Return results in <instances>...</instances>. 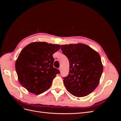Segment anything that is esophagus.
<instances>
[{"mask_svg": "<svg viewBox=\"0 0 121 121\" xmlns=\"http://www.w3.org/2000/svg\"><path fill=\"white\" fill-rule=\"evenodd\" d=\"M59 70H60V71L61 72V68H59Z\"/></svg>", "mask_w": 121, "mask_h": 121, "instance_id": "34e87169", "label": "esophagus"}]
</instances>
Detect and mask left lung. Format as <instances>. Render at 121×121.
I'll use <instances>...</instances> for the list:
<instances>
[{
  "mask_svg": "<svg viewBox=\"0 0 121 121\" xmlns=\"http://www.w3.org/2000/svg\"><path fill=\"white\" fill-rule=\"evenodd\" d=\"M69 64L68 75L64 77L65 88L73 95H88L96 88L103 72L100 56L90 47L82 43L61 45Z\"/></svg>",
  "mask_w": 121,
  "mask_h": 121,
  "instance_id": "left-lung-1",
  "label": "left lung"
}]
</instances>
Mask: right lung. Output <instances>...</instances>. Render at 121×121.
<instances>
[{"label": "right lung", "instance_id": "add662e5", "mask_svg": "<svg viewBox=\"0 0 121 121\" xmlns=\"http://www.w3.org/2000/svg\"><path fill=\"white\" fill-rule=\"evenodd\" d=\"M60 48L58 44L32 42L21 51L16 61V70L21 84L29 92L40 94L48 90L60 72L53 67L52 55Z\"/></svg>", "mask_w": 121, "mask_h": 121}]
</instances>
